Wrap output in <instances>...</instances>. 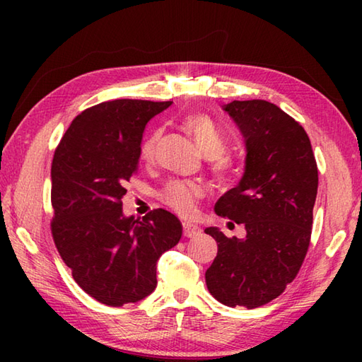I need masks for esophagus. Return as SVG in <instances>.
<instances>
[{
  "instance_id": "obj_1",
  "label": "esophagus",
  "mask_w": 362,
  "mask_h": 362,
  "mask_svg": "<svg viewBox=\"0 0 362 362\" xmlns=\"http://www.w3.org/2000/svg\"><path fill=\"white\" fill-rule=\"evenodd\" d=\"M183 235L187 238H196L202 235V228L197 227L196 224H191V222H183Z\"/></svg>"
}]
</instances>
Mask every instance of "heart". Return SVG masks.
<instances>
[{"label":"heart","mask_w":362,"mask_h":362,"mask_svg":"<svg viewBox=\"0 0 362 362\" xmlns=\"http://www.w3.org/2000/svg\"><path fill=\"white\" fill-rule=\"evenodd\" d=\"M183 127L193 135L197 148L206 158L211 160L213 171L216 175H224L228 161L224 157V152L227 149V144L224 140V135L221 134L218 126L214 121L206 117V115H189L183 119ZM158 134L148 138L141 146V158L144 161H152L156 157L157 143H158ZM204 196V189L201 185L193 182H183V180H173L161 191V199L166 205L171 206L174 211H177L182 216H189L196 210V204L199 199Z\"/></svg>","instance_id":"heart-1"}]
</instances>
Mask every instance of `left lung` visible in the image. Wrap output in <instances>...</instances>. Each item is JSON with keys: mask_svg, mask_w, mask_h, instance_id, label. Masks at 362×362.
I'll list each match as a JSON object with an SVG mask.
<instances>
[{"mask_svg": "<svg viewBox=\"0 0 362 362\" xmlns=\"http://www.w3.org/2000/svg\"><path fill=\"white\" fill-rule=\"evenodd\" d=\"M222 109L244 138L245 166L240 183L219 197L214 211L244 224L245 238L205 228L218 243L205 281L218 302L252 310L279 297L302 267L311 240L317 165L305 129L279 105L252 99Z\"/></svg>", "mask_w": 362, "mask_h": 362, "instance_id": "left-lung-1", "label": "left lung"}]
</instances>
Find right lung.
I'll return each mask as SVG.
<instances>
[{
    "mask_svg": "<svg viewBox=\"0 0 362 362\" xmlns=\"http://www.w3.org/2000/svg\"><path fill=\"white\" fill-rule=\"evenodd\" d=\"M115 99L78 115L54 152L51 232L76 283L109 306L140 302L157 286V261L182 238L173 213L124 216L148 121L171 105Z\"/></svg>",
    "mask_w": 362,
    "mask_h": 362,
    "instance_id": "add662e5",
    "label": "right lung"
}]
</instances>
